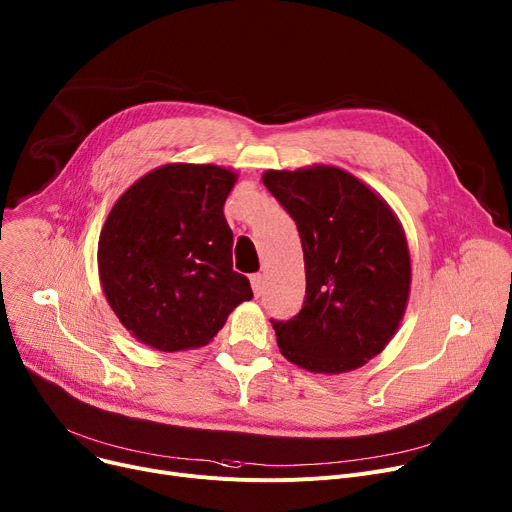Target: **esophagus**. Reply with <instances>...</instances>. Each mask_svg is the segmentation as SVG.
Instances as JSON below:
<instances>
[{
    "label": "esophagus",
    "mask_w": 512,
    "mask_h": 512,
    "mask_svg": "<svg viewBox=\"0 0 512 512\" xmlns=\"http://www.w3.org/2000/svg\"><path fill=\"white\" fill-rule=\"evenodd\" d=\"M251 288H253L255 296H261V292H263V276L261 274L251 276Z\"/></svg>",
    "instance_id": "obj_1"
}]
</instances>
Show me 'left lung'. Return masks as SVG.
Listing matches in <instances>:
<instances>
[{
  "label": "left lung",
  "instance_id": "obj_1",
  "mask_svg": "<svg viewBox=\"0 0 512 512\" xmlns=\"http://www.w3.org/2000/svg\"><path fill=\"white\" fill-rule=\"evenodd\" d=\"M263 183L296 222L306 292L271 319L280 352L313 372H346L393 337L412 282L405 234L387 203L342 168L267 170Z\"/></svg>",
  "mask_w": 512,
  "mask_h": 512
}]
</instances>
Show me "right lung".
Masks as SVG:
<instances>
[{
  "mask_svg": "<svg viewBox=\"0 0 512 512\" xmlns=\"http://www.w3.org/2000/svg\"><path fill=\"white\" fill-rule=\"evenodd\" d=\"M234 181L216 164H166L115 203L98 241L100 282L140 342L162 352L206 346L253 298L247 276L232 269L222 212Z\"/></svg>",
  "mask_w": 512,
  "mask_h": 512,
  "instance_id": "right-lung-1",
  "label": "right lung"
}]
</instances>
